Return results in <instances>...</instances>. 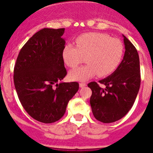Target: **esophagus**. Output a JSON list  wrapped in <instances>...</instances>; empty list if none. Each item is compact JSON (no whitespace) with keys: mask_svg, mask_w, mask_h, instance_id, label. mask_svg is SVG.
<instances>
[{"mask_svg":"<svg viewBox=\"0 0 153 153\" xmlns=\"http://www.w3.org/2000/svg\"><path fill=\"white\" fill-rule=\"evenodd\" d=\"M79 85H80V88H83L86 86V83H85V82H80V83H79Z\"/></svg>","mask_w":153,"mask_h":153,"instance_id":"1","label":"esophagus"}]
</instances>
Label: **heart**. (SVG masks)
Listing matches in <instances>:
<instances>
[{
  "mask_svg": "<svg viewBox=\"0 0 153 153\" xmlns=\"http://www.w3.org/2000/svg\"><path fill=\"white\" fill-rule=\"evenodd\" d=\"M75 43L76 46L67 44L63 49L65 62L70 68H75L86 57L88 65L70 72L69 78L72 80L84 81L96 75L106 77L117 69L122 60V42L104 33H85L75 39Z\"/></svg>",
  "mask_w": 153,
  "mask_h": 153,
  "instance_id": "heart-1",
  "label": "heart"
}]
</instances>
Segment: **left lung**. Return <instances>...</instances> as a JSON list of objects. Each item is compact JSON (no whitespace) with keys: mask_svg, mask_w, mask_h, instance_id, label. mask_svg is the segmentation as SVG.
Here are the masks:
<instances>
[{"mask_svg":"<svg viewBox=\"0 0 153 153\" xmlns=\"http://www.w3.org/2000/svg\"><path fill=\"white\" fill-rule=\"evenodd\" d=\"M124 36L125 53L117 69L100 80L105 88L96 82L88 84L92 91L90 103L94 117L103 123L118 121L128 113L134 104L140 90V67L137 50Z\"/></svg>","mask_w":153,"mask_h":153,"instance_id":"left-lung-1","label":"left lung"}]
</instances>
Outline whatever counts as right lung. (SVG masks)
<instances>
[{
    "label": "right lung",
    "instance_id": "obj_1",
    "mask_svg": "<svg viewBox=\"0 0 153 153\" xmlns=\"http://www.w3.org/2000/svg\"><path fill=\"white\" fill-rule=\"evenodd\" d=\"M65 29H41L19 52L13 71L17 95L26 111L50 124L63 117L68 102L79 89L77 82H60L67 75L62 51Z\"/></svg>",
    "mask_w": 153,
    "mask_h": 153
}]
</instances>
